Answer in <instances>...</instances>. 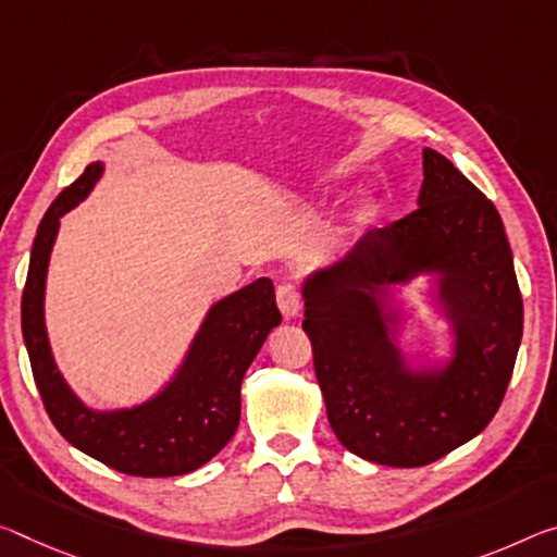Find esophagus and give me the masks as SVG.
I'll use <instances>...</instances> for the list:
<instances>
[{
  "label": "esophagus",
  "instance_id": "esophagus-1",
  "mask_svg": "<svg viewBox=\"0 0 557 557\" xmlns=\"http://www.w3.org/2000/svg\"><path fill=\"white\" fill-rule=\"evenodd\" d=\"M277 307L285 320L297 317L299 307H302V299H299V289L293 285V282H282V285H277Z\"/></svg>",
  "mask_w": 557,
  "mask_h": 557
}]
</instances>
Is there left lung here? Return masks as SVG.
<instances>
[{"label": "left lung", "mask_w": 557, "mask_h": 557, "mask_svg": "<svg viewBox=\"0 0 557 557\" xmlns=\"http://www.w3.org/2000/svg\"><path fill=\"white\" fill-rule=\"evenodd\" d=\"M421 269L442 272L457 322V359L444 375L406 373L381 314L383 287ZM302 295L326 419L351 454L417 469L496 417L523 337L513 252L496 206L434 148H423L419 208L367 233Z\"/></svg>", "instance_id": "obj_1"}]
</instances>
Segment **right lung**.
I'll return each mask as SVG.
<instances>
[{"instance_id":"obj_1","label":"right lung","mask_w":557,"mask_h":557,"mask_svg":"<svg viewBox=\"0 0 557 557\" xmlns=\"http://www.w3.org/2000/svg\"><path fill=\"white\" fill-rule=\"evenodd\" d=\"M99 175L101 163L86 165L51 202L34 237L22 293V334L34 382L51 423L78 451L140 479L190 473L223 451L235 436L243 376L272 326L282 322L275 287L268 277H260L218 302L202 322L178 376L156 399L113 413L86 409L51 359L44 330V282L59 218L88 196Z\"/></svg>"}]
</instances>
